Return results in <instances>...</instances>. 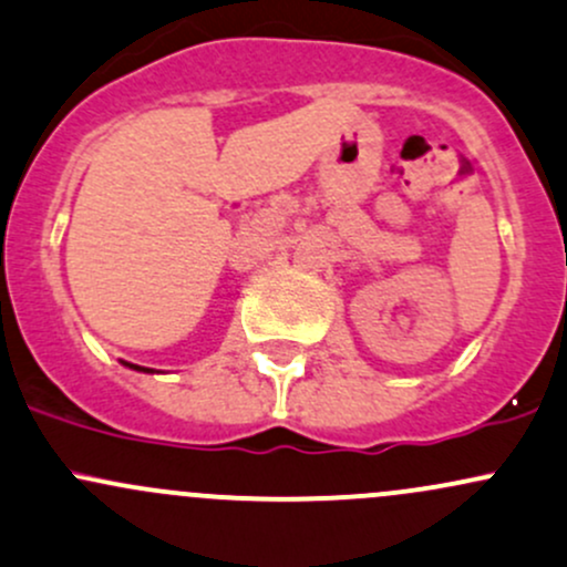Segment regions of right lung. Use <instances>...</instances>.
Listing matches in <instances>:
<instances>
[{"instance_id": "add662e5", "label": "right lung", "mask_w": 567, "mask_h": 567, "mask_svg": "<svg viewBox=\"0 0 567 567\" xmlns=\"http://www.w3.org/2000/svg\"><path fill=\"white\" fill-rule=\"evenodd\" d=\"M127 367H133V369H143V367H135V363H127ZM143 372H148V369H143Z\"/></svg>"}]
</instances>
